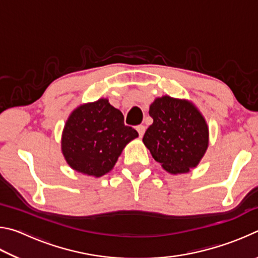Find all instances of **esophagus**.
I'll return each mask as SVG.
<instances>
[{"instance_id":"obj_1","label":"esophagus","mask_w":258,"mask_h":258,"mask_svg":"<svg viewBox=\"0 0 258 258\" xmlns=\"http://www.w3.org/2000/svg\"><path fill=\"white\" fill-rule=\"evenodd\" d=\"M137 130H138L140 137H143V134H145V132H146V126L145 125H139V126H137Z\"/></svg>"}]
</instances>
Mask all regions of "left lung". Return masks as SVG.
Returning a JSON list of instances; mask_svg holds the SVG:
<instances>
[{
	"label": "left lung",
	"instance_id": "left-lung-1",
	"mask_svg": "<svg viewBox=\"0 0 258 258\" xmlns=\"http://www.w3.org/2000/svg\"><path fill=\"white\" fill-rule=\"evenodd\" d=\"M154 119L143 143L156 161L171 174L186 173L196 167L208 147L206 120L185 100L161 97L149 109Z\"/></svg>",
	"mask_w": 258,
	"mask_h": 258
}]
</instances>
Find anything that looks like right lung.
<instances>
[{
	"label": "right lung",
	"mask_w": 258,
	"mask_h": 258,
	"mask_svg": "<svg viewBox=\"0 0 258 258\" xmlns=\"http://www.w3.org/2000/svg\"><path fill=\"white\" fill-rule=\"evenodd\" d=\"M139 133L107 99L80 106L69 116L61 149L73 169L100 177L111 171L121 151Z\"/></svg>",
	"instance_id": "1"
}]
</instances>
